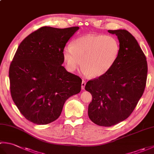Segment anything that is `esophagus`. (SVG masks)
<instances>
[{"mask_svg":"<svg viewBox=\"0 0 154 154\" xmlns=\"http://www.w3.org/2000/svg\"><path fill=\"white\" fill-rule=\"evenodd\" d=\"M85 85H86V82L84 80H83L82 83H81V89H82V90L85 89Z\"/></svg>","mask_w":154,"mask_h":154,"instance_id":"34e87169","label":"esophagus"}]
</instances>
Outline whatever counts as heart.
<instances>
[{
	"instance_id": "obj_1",
	"label": "heart",
	"mask_w": 154,
	"mask_h": 154,
	"mask_svg": "<svg viewBox=\"0 0 154 154\" xmlns=\"http://www.w3.org/2000/svg\"><path fill=\"white\" fill-rule=\"evenodd\" d=\"M119 51V43L114 37L87 34L75 39L71 45L65 46L63 57L69 71H75L81 65L85 75L97 78L110 69Z\"/></svg>"
}]
</instances>
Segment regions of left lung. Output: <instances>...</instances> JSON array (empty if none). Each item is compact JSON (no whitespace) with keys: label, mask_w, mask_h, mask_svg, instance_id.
Instances as JSON below:
<instances>
[{"label":"left lung","mask_w":154,"mask_h":154,"mask_svg":"<svg viewBox=\"0 0 154 154\" xmlns=\"http://www.w3.org/2000/svg\"><path fill=\"white\" fill-rule=\"evenodd\" d=\"M108 32L118 37L119 55L105 75L85 87L93 97L88 115L101 126H114L131 114L144 91L148 73L146 57L135 38L122 29Z\"/></svg>","instance_id":"left-lung-1"}]
</instances>
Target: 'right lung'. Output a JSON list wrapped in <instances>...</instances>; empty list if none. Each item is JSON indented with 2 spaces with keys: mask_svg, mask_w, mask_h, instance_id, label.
Wrapping results in <instances>:
<instances>
[{
  "mask_svg": "<svg viewBox=\"0 0 154 154\" xmlns=\"http://www.w3.org/2000/svg\"><path fill=\"white\" fill-rule=\"evenodd\" d=\"M79 27H42L24 39L9 69L12 100L28 120H57L65 101L81 89L79 77L62 66L63 50Z\"/></svg>",
  "mask_w": 154,
  "mask_h": 154,
  "instance_id": "add662e5",
  "label": "right lung"
}]
</instances>
